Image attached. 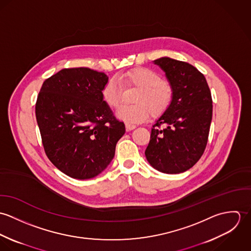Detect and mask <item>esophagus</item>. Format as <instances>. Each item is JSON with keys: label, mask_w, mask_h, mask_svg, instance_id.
Here are the masks:
<instances>
[{"label": "esophagus", "mask_w": 251, "mask_h": 251, "mask_svg": "<svg viewBox=\"0 0 251 251\" xmlns=\"http://www.w3.org/2000/svg\"><path fill=\"white\" fill-rule=\"evenodd\" d=\"M134 128H136V126H135V125H131V124H126V131H130V130H133Z\"/></svg>", "instance_id": "1"}]
</instances>
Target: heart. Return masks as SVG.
<instances>
[{"instance_id": "1", "label": "heart", "mask_w": 251, "mask_h": 251, "mask_svg": "<svg viewBox=\"0 0 251 251\" xmlns=\"http://www.w3.org/2000/svg\"><path fill=\"white\" fill-rule=\"evenodd\" d=\"M125 87H135L139 91L133 98V105L120 108L116 115L126 124H139L146 121L149 115L152 118L162 116L172 104L173 89L157 72L137 68L124 72L117 77ZM116 80L110 79L101 90L103 101L110 108L118 107L122 100V86Z\"/></svg>"}]
</instances>
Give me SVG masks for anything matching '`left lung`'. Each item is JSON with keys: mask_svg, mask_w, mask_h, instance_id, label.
Here are the masks:
<instances>
[{"mask_svg": "<svg viewBox=\"0 0 251 251\" xmlns=\"http://www.w3.org/2000/svg\"><path fill=\"white\" fill-rule=\"evenodd\" d=\"M173 89L169 109L152 126L145 155L156 170L179 174L191 168L208 143L213 100L205 76L192 65L163 57L153 61Z\"/></svg>", "mask_w": 251, "mask_h": 251, "instance_id": "obj_1", "label": "left lung"}]
</instances>
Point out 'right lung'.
I'll return each instance as SVG.
<instances>
[{
  "label": "right lung",
  "instance_id": "right-lung-1",
  "mask_svg": "<svg viewBox=\"0 0 251 251\" xmlns=\"http://www.w3.org/2000/svg\"><path fill=\"white\" fill-rule=\"evenodd\" d=\"M104 72L64 69L47 78L36 103V122L49 160L74 179L100 174L115 155L126 126L101 97Z\"/></svg>",
  "mask_w": 251,
  "mask_h": 251
}]
</instances>
